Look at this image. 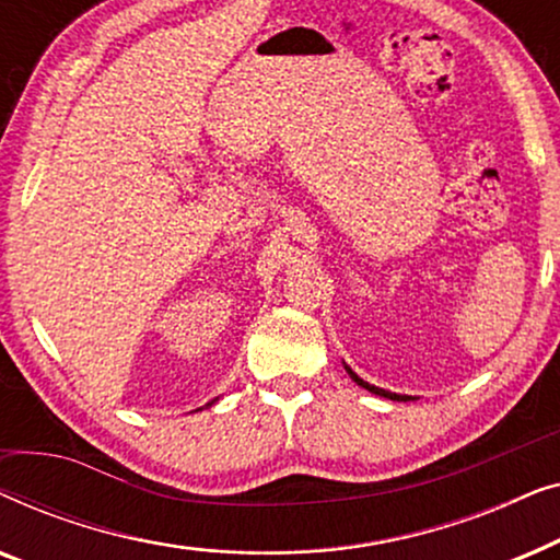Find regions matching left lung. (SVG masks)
Segmentation results:
<instances>
[{
	"instance_id": "8db88e82",
	"label": "left lung",
	"mask_w": 560,
	"mask_h": 560,
	"mask_svg": "<svg viewBox=\"0 0 560 560\" xmlns=\"http://www.w3.org/2000/svg\"><path fill=\"white\" fill-rule=\"evenodd\" d=\"M343 370H347V374H349V377H351V380H354L359 387L370 389V393H372V395L387 397V400H397V402H408V400H416V397H412V395H397V393H389V389H382V387H374V385H370V382H364L362 377H359V374H357L354 370H351V366H349V364H343Z\"/></svg>"
}]
</instances>
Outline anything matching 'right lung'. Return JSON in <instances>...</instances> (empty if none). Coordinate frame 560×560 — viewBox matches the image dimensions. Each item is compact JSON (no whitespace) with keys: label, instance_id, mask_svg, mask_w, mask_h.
Instances as JSON below:
<instances>
[{"label":"right lung","instance_id":"right-lung-1","mask_svg":"<svg viewBox=\"0 0 560 560\" xmlns=\"http://www.w3.org/2000/svg\"><path fill=\"white\" fill-rule=\"evenodd\" d=\"M217 400H219V397H217ZM217 400H211V402H206V405H203V408H211V405H213V402H217ZM203 408H198V410H203Z\"/></svg>","mask_w":560,"mask_h":560}]
</instances>
